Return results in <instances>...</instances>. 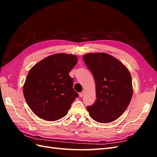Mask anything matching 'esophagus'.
<instances>
[{
  "label": "esophagus",
  "mask_w": 157,
  "mask_h": 157,
  "mask_svg": "<svg viewBox=\"0 0 157 157\" xmlns=\"http://www.w3.org/2000/svg\"><path fill=\"white\" fill-rule=\"evenodd\" d=\"M84 91H82V92L79 93V96H80V98H82V97L84 96Z\"/></svg>",
  "instance_id": "1"
}]
</instances>
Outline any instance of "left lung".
Here are the masks:
<instances>
[{
  "instance_id": "left-lung-1",
  "label": "left lung",
  "mask_w": 157,
  "mask_h": 157,
  "mask_svg": "<svg viewBox=\"0 0 157 157\" xmlns=\"http://www.w3.org/2000/svg\"><path fill=\"white\" fill-rule=\"evenodd\" d=\"M96 84V101L87 110L94 121L111 122L119 117L129 105L133 95L132 77L119 60L106 53L83 56Z\"/></svg>"
}]
</instances>
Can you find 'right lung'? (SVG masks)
<instances>
[{
    "label": "right lung",
    "mask_w": 157,
    "mask_h": 157,
    "mask_svg": "<svg viewBox=\"0 0 157 157\" xmlns=\"http://www.w3.org/2000/svg\"><path fill=\"white\" fill-rule=\"evenodd\" d=\"M77 57L56 54L46 57L30 69L23 85V95L32 111L42 119L55 121L67 115L78 94L69 73Z\"/></svg>",
    "instance_id": "add662e5"
}]
</instances>
